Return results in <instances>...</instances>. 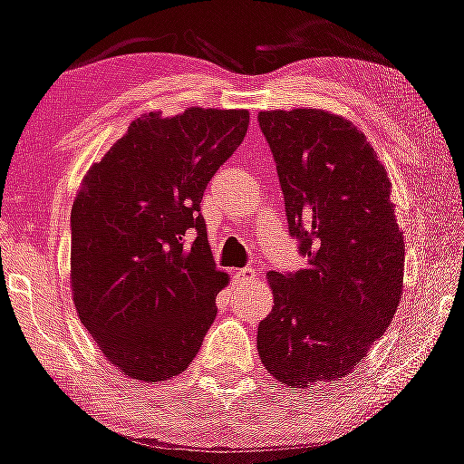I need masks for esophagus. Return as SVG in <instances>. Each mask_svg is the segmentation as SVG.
Instances as JSON below:
<instances>
[{
    "label": "esophagus",
    "instance_id": "obj_1",
    "mask_svg": "<svg viewBox=\"0 0 464 464\" xmlns=\"http://www.w3.org/2000/svg\"><path fill=\"white\" fill-rule=\"evenodd\" d=\"M256 276V270L253 268H240V270H237L234 272V281H238V283H245V281H249V278H253Z\"/></svg>",
    "mask_w": 464,
    "mask_h": 464
}]
</instances>
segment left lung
Here are the masks:
<instances>
[{
    "label": "left lung",
    "instance_id": "obj_1",
    "mask_svg": "<svg viewBox=\"0 0 464 464\" xmlns=\"http://www.w3.org/2000/svg\"><path fill=\"white\" fill-rule=\"evenodd\" d=\"M289 234L306 266L270 272L272 313L257 327L262 363L289 389L335 382L392 321L405 245L382 162L357 126L321 110L259 111Z\"/></svg>",
    "mask_w": 464,
    "mask_h": 464
}]
</instances>
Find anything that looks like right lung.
Here are the masks:
<instances>
[{
	"instance_id": "add662e5",
	"label": "right lung",
	"mask_w": 464,
	"mask_h": 464,
	"mask_svg": "<svg viewBox=\"0 0 464 464\" xmlns=\"http://www.w3.org/2000/svg\"><path fill=\"white\" fill-rule=\"evenodd\" d=\"M249 111L148 113L92 164L72 208L73 302L110 363L143 382L192 363L227 276L200 200L246 135Z\"/></svg>"
}]
</instances>
